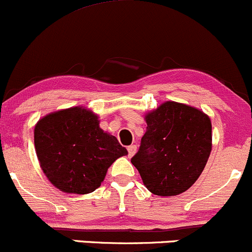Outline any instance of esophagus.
Returning <instances> with one entry per match:
<instances>
[{"label":"esophagus","mask_w":252,"mask_h":252,"mask_svg":"<svg viewBox=\"0 0 252 252\" xmlns=\"http://www.w3.org/2000/svg\"><path fill=\"white\" fill-rule=\"evenodd\" d=\"M127 150H128L129 158H132V156L137 153V145H131V147L127 148Z\"/></svg>","instance_id":"esophagus-1"}]
</instances>
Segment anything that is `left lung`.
<instances>
[{
    "instance_id": "obj_1",
    "label": "left lung",
    "mask_w": 252,
    "mask_h": 252,
    "mask_svg": "<svg viewBox=\"0 0 252 252\" xmlns=\"http://www.w3.org/2000/svg\"><path fill=\"white\" fill-rule=\"evenodd\" d=\"M144 119L147 132L132 164L151 193H183L196 183L210 156V118L198 108L167 101Z\"/></svg>"
}]
</instances>
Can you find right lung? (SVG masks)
Masks as SVG:
<instances>
[{"mask_svg": "<svg viewBox=\"0 0 252 252\" xmlns=\"http://www.w3.org/2000/svg\"><path fill=\"white\" fill-rule=\"evenodd\" d=\"M33 134L40 168L66 193L94 192L113 162L128 154L116 137L99 127L98 115L80 105L43 116Z\"/></svg>", "mask_w": 252, "mask_h": 252, "instance_id": "add662e5", "label": "right lung"}]
</instances>
